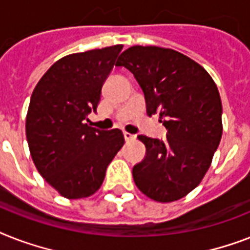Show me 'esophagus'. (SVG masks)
I'll return each instance as SVG.
<instances>
[{
	"instance_id": "obj_1",
	"label": "esophagus",
	"mask_w": 250,
	"mask_h": 250,
	"mask_svg": "<svg viewBox=\"0 0 250 250\" xmlns=\"http://www.w3.org/2000/svg\"><path fill=\"white\" fill-rule=\"evenodd\" d=\"M123 135H125V141H132V140H135V139H136V136H135V135H131L129 132H125Z\"/></svg>"
}]
</instances>
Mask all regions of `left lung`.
<instances>
[{
	"instance_id": "1",
	"label": "left lung",
	"mask_w": 250,
	"mask_h": 250,
	"mask_svg": "<svg viewBox=\"0 0 250 250\" xmlns=\"http://www.w3.org/2000/svg\"><path fill=\"white\" fill-rule=\"evenodd\" d=\"M115 66L132 72L144 92L146 114L160 115L166 140L139 135L146 156L133 166L137 188L158 202L193 190L209 170L222 137V102L205 68L172 49L135 45Z\"/></svg>"
}]
</instances>
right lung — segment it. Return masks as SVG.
<instances>
[{"mask_svg":"<svg viewBox=\"0 0 250 250\" xmlns=\"http://www.w3.org/2000/svg\"><path fill=\"white\" fill-rule=\"evenodd\" d=\"M123 45L74 53L45 72L31 96L25 135L40 175L66 198L89 197L125 144L121 129L100 131L86 122Z\"/></svg>","mask_w":250,"mask_h":250,"instance_id":"add662e5","label":"right lung"}]
</instances>
